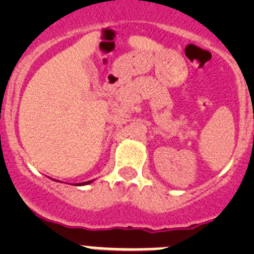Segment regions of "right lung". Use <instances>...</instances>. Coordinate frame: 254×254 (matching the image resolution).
<instances>
[{
	"label": "right lung",
	"mask_w": 254,
	"mask_h": 254,
	"mask_svg": "<svg viewBox=\"0 0 254 254\" xmlns=\"http://www.w3.org/2000/svg\"><path fill=\"white\" fill-rule=\"evenodd\" d=\"M93 181H88V182H83V183H77V186H86V184H89L92 183Z\"/></svg>",
	"instance_id": "add662e5"
}]
</instances>
